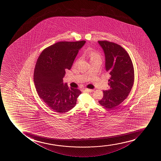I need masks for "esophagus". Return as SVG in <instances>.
I'll use <instances>...</instances> for the list:
<instances>
[{"instance_id":"1","label":"esophagus","mask_w":161,"mask_h":161,"mask_svg":"<svg viewBox=\"0 0 161 161\" xmlns=\"http://www.w3.org/2000/svg\"><path fill=\"white\" fill-rule=\"evenodd\" d=\"M84 90H85V91L88 92H91L94 91V90H91V89H88V88H85Z\"/></svg>"}]
</instances>
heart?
Here are the masks:
<instances>
[{
    "label": "heart",
    "instance_id": "obj_1",
    "mask_svg": "<svg viewBox=\"0 0 161 161\" xmlns=\"http://www.w3.org/2000/svg\"><path fill=\"white\" fill-rule=\"evenodd\" d=\"M88 55L91 60L95 59L97 58H100V56L98 53H96L95 51H90L88 52Z\"/></svg>",
    "mask_w": 161,
    "mask_h": 161
}]
</instances>
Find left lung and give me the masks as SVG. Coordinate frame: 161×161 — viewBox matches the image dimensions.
Returning <instances> with one entry per match:
<instances>
[{
	"mask_svg": "<svg viewBox=\"0 0 161 161\" xmlns=\"http://www.w3.org/2000/svg\"><path fill=\"white\" fill-rule=\"evenodd\" d=\"M105 55V68L110 74V86L104 91L103 98L98 101L104 107L112 109L126 99L134 81L132 61L126 51L119 44L107 41H98Z\"/></svg>",
	"mask_w": 161,
	"mask_h": 161,
	"instance_id": "1",
	"label": "left lung"
}]
</instances>
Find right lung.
Listing matches in <instances>:
<instances>
[{
	"label": "right lung",
	"mask_w": 161,
	"mask_h": 161,
	"mask_svg": "<svg viewBox=\"0 0 161 161\" xmlns=\"http://www.w3.org/2000/svg\"><path fill=\"white\" fill-rule=\"evenodd\" d=\"M85 41L59 42L44 49L36 64L33 80L38 96L55 112L64 113L75 107L81 93L63 83L65 70H70Z\"/></svg>",
	"instance_id": "add662e5"
}]
</instances>
